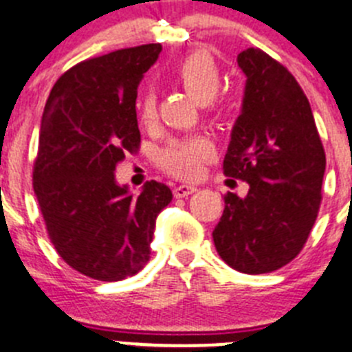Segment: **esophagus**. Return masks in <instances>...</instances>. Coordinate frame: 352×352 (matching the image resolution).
<instances>
[{
  "label": "esophagus",
  "instance_id": "obj_1",
  "mask_svg": "<svg viewBox=\"0 0 352 352\" xmlns=\"http://www.w3.org/2000/svg\"><path fill=\"white\" fill-rule=\"evenodd\" d=\"M195 191H196L195 186H188V184H182V186H177V188L173 189V196H175V198H186V196L192 195Z\"/></svg>",
  "mask_w": 352,
  "mask_h": 352
}]
</instances>
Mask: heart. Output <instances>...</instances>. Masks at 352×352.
I'll use <instances>...</instances> for the list:
<instances>
[{
	"label": "heart",
	"mask_w": 352,
	"mask_h": 352,
	"mask_svg": "<svg viewBox=\"0 0 352 352\" xmlns=\"http://www.w3.org/2000/svg\"><path fill=\"white\" fill-rule=\"evenodd\" d=\"M175 80L199 103H208L217 96L223 75L210 54L196 50L182 59L175 68ZM138 119L145 128L156 124L157 98L154 91H145L138 101ZM214 154V145L205 137L175 138L157 156L163 172L177 179H196L201 164Z\"/></svg>",
	"instance_id": "obj_1"
}]
</instances>
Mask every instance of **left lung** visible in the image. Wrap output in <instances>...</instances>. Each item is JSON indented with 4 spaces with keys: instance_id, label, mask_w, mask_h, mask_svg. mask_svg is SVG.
Returning a JSON list of instances; mask_svg holds the SVG:
<instances>
[{
    "instance_id": "1",
    "label": "left lung",
    "mask_w": 352,
    "mask_h": 352,
    "mask_svg": "<svg viewBox=\"0 0 352 352\" xmlns=\"http://www.w3.org/2000/svg\"><path fill=\"white\" fill-rule=\"evenodd\" d=\"M236 63L247 77L245 94L223 172L249 184V192L224 195L212 236L231 268L268 274L293 261L309 239L326 156L309 100L289 69L254 47Z\"/></svg>"
}]
</instances>
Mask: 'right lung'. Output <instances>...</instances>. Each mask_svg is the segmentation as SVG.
Segmentation results:
<instances>
[{
	"label": "right lung",
	"mask_w": 352,
	"mask_h": 352,
	"mask_svg": "<svg viewBox=\"0 0 352 352\" xmlns=\"http://www.w3.org/2000/svg\"><path fill=\"white\" fill-rule=\"evenodd\" d=\"M160 52V43H147L85 59L58 78L43 109L34 195L54 249L94 280L144 268L157 214L173 198L156 180L128 195L113 175L140 148L137 89Z\"/></svg>",
	"instance_id": "right-lung-1"
}]
</instances>
